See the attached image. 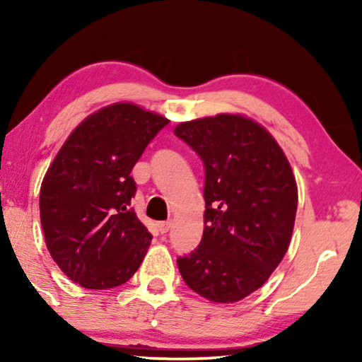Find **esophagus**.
Instances as JSON below:
<instances>
[{
  "label": "esophagus",
  "mask_w": 362,
  "mask_h": 362,
  "mask_svg": "<svg viewBox=\"0 0 362 362\" xmlns=\"http://www.w3.org/2000/svg\"><path fill=\"white\" fill-rule=\"evenodd\" d=\"M158 229H160L161 234H166V232H170L171 229V222H160V224H158Z\"/></svg>",
  "instance_id": "obj_1"
}]
</instances>
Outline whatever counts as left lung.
I'll return each instance as SVG.
<instances>
[{"instance_id": "1", "label": "left lung", "mask_w": 362, "mask_h": 362, "mask_svg": "<svg viewBox=\"0 0 362 362\" xmlns=\"http://www.w3.org/2000/svg\"><path fill=\"white\" fill-rule=\"evenodd\" d=\"M175 135L204 163V232L177 259L182 280L214 303L260 288L288 250L298 189L275 138L242 115L182 122Z\"/></svg>"}]
</instances>
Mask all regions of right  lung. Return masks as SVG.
Returning a JSON list of instances; mask_svg holds the SVG:
<instances>
[{
	"mask_svg": "<svg viewBox=\"0 0 362 362\" xmlns=\"http://www.w3.org/2000/svg\"><path fill=\"white\" fill-rule=\"evenodd\" d=\"M168 122L133 103L103 107L49 166L39 194L44 239L59 269L83 288L123 285L145 259L151 234L130 207V173Z\"/></svg>",
	"mask_w": 362,
	"mask_h": 362,
	"instance_id": "add662e5",
	"label": "right lung"
}]
</instances>
